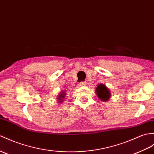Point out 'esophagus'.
I'll return each instance as SVG.
<instances>
[{
    "label": "esophagus",
    "mask_w": 154,
    "mask_h": 154,
    "mask_svg": "<svg viewBox=\"0 0 154 154\" xmlns=\"http://www.w3.org/2000/svg\"><path fill=\"white\" fill-rule=\"evenodd\" d=\"M79 85L80 87H85L86 85V83L85 82H81V83H79Z\"/></svg>",
    "instance_id": "esophagus-1"
}]
</instances>
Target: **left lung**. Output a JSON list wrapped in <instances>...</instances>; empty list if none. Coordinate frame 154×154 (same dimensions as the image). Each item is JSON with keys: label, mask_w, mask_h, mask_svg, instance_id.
Listing matches in <instances>:
<instances>
[{"label": "left lung", "mask_w": 154, "mask_h": 154, "mask_svg": "<svg viewBox=\"0 0 154 154\" xmlns=\"http://www.w3.org/2000/svg\"><path fill=\"white\" fill-rule=\"evenodd\" d=\"M96 94L98 98L103 101H107L110 98V93L104 85H99L96 87Z\"/></svg>", "instance_id": "left-lung-1"}]
</instances>
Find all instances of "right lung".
Instances as JSON below:
<instances>
[{"label": "right lung", "instance_id": "1", "mask_svg": "<svg viewBox=\"0 0 154 154\" xmlns=\"http://www.w3.org/2000/svg\"><path fill=\"white\" fill-rule=\"evenodd\" d=\"M65 96H66V95H65V93H64V92H62V94H60L59 97L58 98V99L59 100V102H62L63 98H64Z\"/></svg>", "mask_w": 154, "mask_h": 154}]
</instances>
